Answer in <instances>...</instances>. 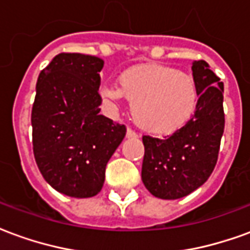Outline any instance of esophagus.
Returning a JSON list of instances; mask_svg holds the SVG:
<instances>
[{
  "instance_id": "34e87169",
  "label": "esophagus",
  "mask_w": 250,
  "mask_h": 250,
  "mask_svg": "<svg viewBox=\"0 0 250 250\" xmlns=\"http://www.w3.org/2000/svg\"><path fill=\"white\" fill-rule=\"evenodd\" d=\"M125 135H127V138H136V132L135 131H132L131 128H127V132H125Z\"/></svg>"
}]
</instances>
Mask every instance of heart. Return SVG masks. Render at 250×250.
<instances>
[{"label": "heart", "mask_w": 250, "mask_h": 250, "mask_svg": "<svg viewBox=\"0 0 250 250\" xmlns=\"http://www.w3.org/2000/svg\"><path fill=\"white\" fill-rule=\"evenodd\" d=\"M119 85L99 89L103 102L114 104L125 98L131 116L141 130L166 135L182 128L193 118L199 102V87L193 75L157 62L128 66L119 75Z\"/></svg>", "instance_id": "heart-1"}]
</instances>
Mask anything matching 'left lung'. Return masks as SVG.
Listing matches in <instances>:
<instances>
[{
	"label": "left lung",
	"instance_id": "8db88e82",
	"mask_svg": "<svg viewBox=\"0 0 250 250\" xmlns=\"http://www.w3.org/2000/svg\"><path fill=\"white\" fill-rule=\"evenodd\" d=\"M191 71L199 87L193 118L165 139L143 136L142 181L157 198L178 199L193 193L217 163L225 127L224 83L204 60L193 62Z\"/></svg>",
	"mask_w": 250,
	"mask_h": 250
}]
</instances>
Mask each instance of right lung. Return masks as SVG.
<instances>
[{"mask_svg": "<svg viewBox=\"0 0 250 250\" xmlns=\"http://www.w3.org/2000/svg\"><path fill=\"white\" fill-rule=\"evenodd\" d=\"M103 65L96 56L60 53L36 84V163L52 188L73 198H89L102 190L105 166L125 136V125L99 115Z\"/></svg>", "mask_w": 250, "mask_h": 250, "instance_id": "1", "label": "right lung"}]
</instances>
